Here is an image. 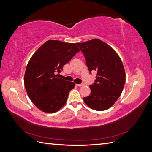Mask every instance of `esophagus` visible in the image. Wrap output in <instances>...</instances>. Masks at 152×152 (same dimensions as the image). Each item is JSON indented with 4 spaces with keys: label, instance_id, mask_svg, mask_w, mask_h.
I'll return each instance as SVG.
<instances>
[{
    "label": "esophagus",
    "instance_id": "obj_1",
    "mask_svg": "<svg viewBox=\"0 0 152 152\" xmlns=\"http://www.w3.org/2000/svg\"><path fill=\"white\" fill-rule=\"evenodd\" d=\"M83 85H84V84H77V86H79V87H80V86H83Z\"/></svg>",
    "mask_w": 152,
    "mask_h": 152
}]
</instances>
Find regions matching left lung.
Returning a JSON list of instances; mask_svg holds the SVG:
<instances>
[{"label":"left lung","mask_w":152,"mask_h":152,"mask_svg":"<svg viewBox=\"0 0 152 152\" xmlns=\"http://www.w3.org/2000/svg\"><path fill=\"white\" fill-rule=\"evenodd\" d=\"M83 53L89 73L97 72L91 94L84 98L86 104L97 111L107 110L116 102L122 93L126 73L121 58L108 44L94 39L76 43Z\"/></svg>","instance_id":"1"}]
</instances>
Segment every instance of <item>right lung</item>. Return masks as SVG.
<instances>
[{"label":"right lung","instance_id":"1","mask_svg":"<svg viewBox=\"0 0 152 152\" xmlns=\"http://www.w3.org/2000/svg\"><path fill=\"white\" fill-rule=\"evenodd\" d=\"M79 51L75 44L49 40L36 50L24 77L26 93L33 103L46 113H54L66 103L75 83L60 78L66 63Z\"/></svg>","mask_w":152,"mask_h":152}]
</instances>
